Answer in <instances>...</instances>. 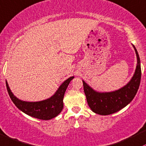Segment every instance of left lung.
Masks as SVG:
<instances>
[{"label": "left lung", "mask_w": 146, "mask_h": 146, "mask_svg": "<svg viewBox=\"0 0 146 146\" xmlns=\"http://www.w3.org/2000/svg\"><path fill=\"white\" fill-rule=\"evenodd\" d=\"M137 64L134 75L127 84L121 88L111 92H98L83 80L84 90L88 104L90 109L99 115H106L121 110L129 104L135 97L139 88L141 77V62L135 46Z\"/></svg>", "instance_id": "obj_1"}]
</instances>
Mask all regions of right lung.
<instances>
[{
  "instance_id": "add662e5",
  "label": "right lung",
  "mask_w": 146,
  "mask_h": 146,
  "mask_svg": "<svg viewBox=\"0 0 146 146\" xmlns=\"http://www.w3.org/2000/svg\"><path fill=\"white\" fill-rule=\"evenodd\" d=\"M74 77V76H71L65 80L51 98L39 102H26L19 100L11 91L7 81L6 86L11 100L19 110L31 117L48 120L56 117L62 111L64 95L69 84Z\"/></svg>"
}]
</instances>
